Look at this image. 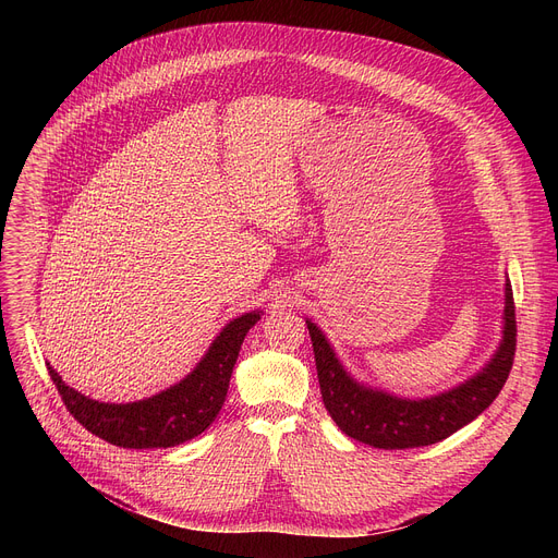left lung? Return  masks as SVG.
<instances>
[{
    "label": "left lung",
    "instance_id": "obj_1",
    "mask_svg": "<svg viewBox=\"0 0 558 558\" xmlns=\"http://www.w3.org/2000/svg\"><path fill=\"white\" fill-rule=\"evenodd\" d=\"M305 324L328 414L350 438L383 450L432 446L475 421L502 391L515 355V307L509 278L505 282L502 339L488 364L457 387L427 398H400L360 383L345 371L324 330L310 318Z\"/></svg>",
    "mask_w": 558,
    "mask_h": 558
}]
</instances>
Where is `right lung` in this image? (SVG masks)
Returning a JSON list of instances; mask_svg holds the SVG:
<instances>
[{
	"instance_id": "obj_1",
	"label": "right lung",
	"mask_w": 558,
	"mask_h": 558,
	"mask_svg": "<svg viewBox=\"0 0 558 558\" xmlns=\"http://www.w3.org/2000/svg\"><path fill=\"white\" fill-rule=\"evenodd\" d=\"M259 316L253 310L228 320L181 383L135 402L93 400L68 387L49 362L47 368L70 414L87 432L120 448H173L208 429L221 412L240 348Z\"/></svg>"
}]
</instances>
